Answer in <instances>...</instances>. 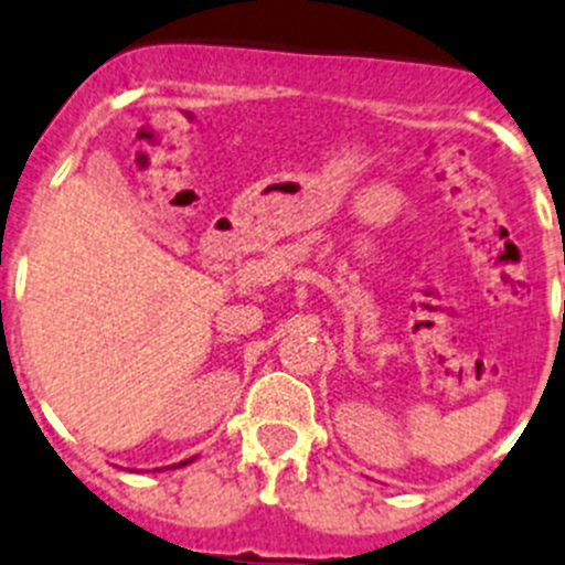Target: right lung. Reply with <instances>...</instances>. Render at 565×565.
I'll use <instances>...</instances> for the list:
<instances>
[{"label":"right lung","mask_w":565,"mask_h":565,"mask_svg":"<svg viewBox=\"0 0 565 565\" xmlns=\"http://www.w3.org/2000/svg\"><path fill=\"white\" fill-rule=\"evenodd\" d=\"M194 457H189V460H183V462H175V466H170V468H183V466H189V462H192ZM156 471H161V468H156Z\"/></svg>","instance_id":"obj_1"}]
</instances>
